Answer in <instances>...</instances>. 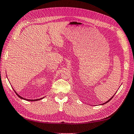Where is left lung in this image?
I'll return each instance as SVG.
<instances>
[{
    "label": "left lung",
    "mask_w": 134,
    "mask_h": 134,
    "mask_svg": "<svg viewBox=\"0 0 134 134\" xmlns=\"http://www.w3.org/2000/svg\"><path fill=\"white\" fill-rule=\"evenodd\" d=\"M113 97H114V96H113ZM113 97H112V98H111L110 99H109V100H108V101H107V102H105V103H104V104H106V103H108V102H109V101H110V100H111V99L112 98H113Z\"/></svg>",
    "instance_id": "1"
}]
</instances>
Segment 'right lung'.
Wrapping results in <instances>:
<instances>
[{
    "label": "right lung",
    "mask_w": 134,
    "mask_h": 134,
    "mask_svg": "<svg viewBox=\"0 0 134 134\" xmlns=\"http://www.w3.org/2000/svg\"><path fill=\"white\" fill-rule=\"evenodd\" d=\"M14 92H16V91H14ZM16 94H17V96H18L19 98H20L21 99H25V100H27V101H37V100H40V99H42V98H43H43H40V99H26V98H23V97H20V96H19V95H18V93H16Z\"/></svg>",
    "instance_id": "obj_1"
}]
</instances>
